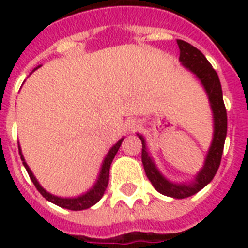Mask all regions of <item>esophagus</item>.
Returning <instances> with one entry per match:
<instances>
[{"instance_id":"34e87169","label":"esophagus","mask_w":248,"mask_h":248,"mask_svg":"<svg viewBox=\"0 0 248 248\" xmlns=\"http://www.w3.org/2000/svg\"><path fill=\"white\" fill-rule=\"evenodd\" d=\"M124 126H126V130L127 131H134L136 127H138V122H136V120H127L126 121V124H124Z\"/></svg>"}]
</instances>
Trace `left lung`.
<instances>
[{
  "instance_id": "left-lung-1",
  "label": "left lung",
  "mask_w": 248,
  "mask_h": 248,
  "mask_svg": "<svg viewBox=\"0 0 248 248\" xmlns=\"http://www.w3.org/2000/svg\"><path fill=\"white\" fill-rule=\"evenodd\" d=\"M177 45L180 48V60L185 68L193 72L200 78L203 85L204 90L208 95V100L211 104L212 113H214V139L204 161L203 169L201 170L196 176V180L190 184H173L171 181L162 176L155 167L153 159L149 157V153L145 147V140L141 135H139L143 149H141V161H143L144 170L147 173L148 179L151 180L152 185L158 190L161 194L172 198H186L196 194L203 189L210 181L214 179L215 173L217 172L221 155L224 151V143L227 136V109L223 100V90L220 85V79L215 69L208 63L202 52L183 40H177Z\"/></svg>"
}]
</instances>
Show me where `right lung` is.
I'll use <instances>...</instances> for the list:
<instances>
[{"label": "right lung", "instance_id": "add662e5", "mask_svg": "<svg viewBox=\"0 0 248 248\" xmlns=\"http://www.w3.org/2000/svg\"><path fill=\"white\" fill-rule=\"evenodd\" d=\"M122 141H124V138H122V139H121L116 145H113L112 149L109 151V153L104 158V162H103V166H101L100 175H99V179H97L96 184L93 185L89 192L82 194V196L77 197V198H60V197L52 196V194L46 192V190H45L40 184H38V181L36 180V177H34V175L32 173L31 169L28 167V165L25 163L24 157H23V155H21L20 147H19V153H20V158L21 161H23V165H24L29 177H31V180L33 181V184H34V186L37 188V190H38V192H40L41 194L46 198V200L52 202V203L58 204L59 207L68 208V210H72V211H81V210H86V208L91 207V206H93L95 203H97V202L100 201L101 197L104 196V192H105V189H107V186H108V181H109V169H110L113 158H114V155H117V152H118V149H120Z\"/></svg>", "mask_w": 248, "mask_h": 248}]
</instances>
